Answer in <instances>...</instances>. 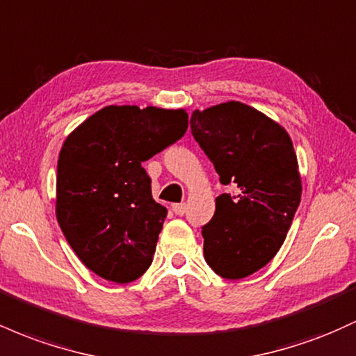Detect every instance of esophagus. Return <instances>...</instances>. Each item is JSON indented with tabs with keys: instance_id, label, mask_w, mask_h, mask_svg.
I'll return each instance as SVG.
<instances>
[{
	"instance_id": "1",
	"label": "esophagus",
	"mask_w": 356,
	"mask_h": 356,
	"mask_svg": "<svg viewBox=\"0 0 356 356\" xmlns=\"http://www.w3.org/2000/svg\"><path fill=\"white\" fill-rule=\"evenodd\" d=\"M172 211L177 216H184V214H186V211H187V206H186V204H174Z\"/></svg>"
}]
</instances>
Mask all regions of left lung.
<instances>
[{
    "label": "left lung",
    "instance_id": "obj_1",
    "mask_svg": "<svg viewBox=\"0 0 356 356\" xmlns=\"http://www.w3.org/2000/svg\"><path fill=\"white\" fill-rule=\"evenodd\" d=\"M191 132L234 194L216 197L202 226L204 259L216 275L241 280L283 246L301 201L298 159L288 132L241 102L194 110Z\"/></svg>",
    "mask_w": 356,
    "mask_h": 356
}]
</instances>
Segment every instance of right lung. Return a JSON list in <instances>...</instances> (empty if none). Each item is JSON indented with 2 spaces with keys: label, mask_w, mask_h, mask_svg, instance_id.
I'll return each instance as SVG.
<instances>
[{
  "label": "right lung",
  "mask_w": 356,
  "mask_h": 356,
  "mask_svg": "<svg viewBox=\"0 0 356 356\" xmlns=\"http://www.w3.org/2000/svg\"><path fill=\"white\" fill-rule=\"evenodd\" d=\"M186 110L110 105L67 137L58 157L56 219L90 271L130 283L152 264L167 209L142 162L177 142Z\"/></svg>",
  "instance_id": "add662e5"
}]
</instances>
